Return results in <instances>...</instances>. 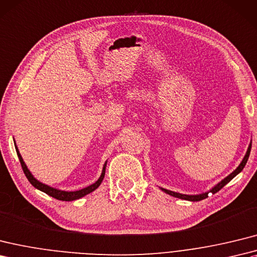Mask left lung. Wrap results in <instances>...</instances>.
Instances as JSON below:
<instances>
[{"label":"left lung","mask_w":257,"mask_h":257,"mask_svg":"<svg viewBox=\"0 0 257 257\" xmlns=\"http://www.w3.org/2000/svg\"><path fill=\"white\" fill-rule=\"evenodd\" d=\"M250 148H252V142L249 143V146H248V149H247V151H246L245 157L243 158V160H242V162L240 163V165H238L237 168H236L233 172H232L230 175H228V176H226L225 178H223V180H222L221 182L218 183L214 187H212V188L209 190L210 193H212V194H216L217 192H219V190L221 189V188L224 186V185L228 184V183L232 180V178L235 177V176L238 174V173H240V172L244 169V166H245V164H246V162H247V160H248V157H249ZM160 188L162 189L164 193L169 194V195H171V196H173V197H176V198L184 199V200H189V201H199V200H202V199L207 198V197H208V194H209V192H206V193H202V194H199V195H185V194H180V193L172 192V190L165 189V188H162V187H160Z\"/></svg>","instance_id":"8db88e82"}]
</instances>
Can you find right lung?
Wrapping results in <instances>:
<instances>
[{"mask_svg":"<svg viewBox=\"0 0 257 257\" xmlns=\"http://www.w3.org/2000/svg\"><path fill=\"white\" fill-rule=\"evenodd\" d=\"M15 149H16L17 156H19V159H20L22 169H23L24 173H25V175H26V177H27V180L29 181V183H31L35 188H37V189L41 190V192L46 193L47 195H49V196L53 197V198H56V199L63 200V201H72V200H75V199L82 198V197H84L85 195L94 192V190L99 186L100 183L103 182V180H104L105 170H106V164H107V162H105V164H104L103 171H101V174H100L98 180H97L96 182H95L94 184L89 185V186H87V187H85V188L80 189V190H75V192H65V190H60V189L50 187V186H48V185L43 184L41 182L36 180V178L33 176L32 173L29 172V170L27 169V166H26L25 162H24V160H23V158H22L21 153H20V151H19V149H17L16 145H15Z\"/></svg>","mask_w":257,"mask_h":257,"instance_id":"add662e5","label":"right lung"}]
</instances>
